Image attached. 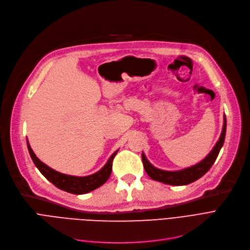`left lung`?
<instances>
[{"label": "left lung", "mask_w": 250, "mask_h": 250, "mask_svg": "<svg viewBox=\"0 0 250 250\" xmlns=\"http://www.w3.org/2000/svg\"><path fill=\"white\" fill-rule=\"evenodd\" d=\"M226 127H227V122H226V116L224 115V125L221 136L213 146L211 151L208 154V156L198 164L192 166V167H189L183 170L179 171H165L158 169L147 161L146 158L145 153H141L142 157V163H144V167L147 175L151 178L152 180H156L165 184L169 185H176V186H181V185H187L189 183H192L199 179L200 177H203L215 163L218 154L224 145V140L226 136Z\"/></svg>", "instance_id": "1"}]
</instances>
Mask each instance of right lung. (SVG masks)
<instances>
[{
  "mask_svg": "<svg viewBox=\"0 0 250 250\" xmlns=\"http://www.w3.org/2000/svg\"><path fill=\"white\" fill-rule=\"evenodd\" d=\"M27 147L34 165L37 166V168L46 178V179L59 189H62L64 191L73 193V194L88 193L92 191V190L102 186L104 182H106V180L109 179L112 173L113 160L118 152V150H116L112 154L109 161L106 162V164L99 172L89 176L78 177V176L66 175V174H62L60 172L55 171L54 169L50 168L49 166L43 164L37 156H35V153L31 149L28 141H27Z\"/></svg>",
  "mask_w": 250,
  "mask_h": 250,
  "instance_id": "1",
  "label": "right lung"
}]
</instances>
